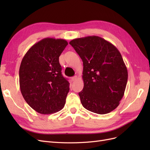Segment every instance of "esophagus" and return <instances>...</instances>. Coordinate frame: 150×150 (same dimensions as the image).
<instances>
[{
    "instance_id": "1",
    "label": "esophagus",
    "mask_w": 150,
    "mask_h": 150,
    "mask_svg": "<svg viewBox=\"0 0 150 150\" xmlns=\"http://www.w3.org/2000/svg\"><path fill=\"white\" fill-rule=\"evenodd\" d=\"M77 78H78V77H77L76 76H73V77H72V78H71V80H72V81H76V80L77 79Z\"/></svg>"
}]
</instances>
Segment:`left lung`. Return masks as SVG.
Instances as JSON below:
<instances>
[{
  "instance_id": "left-lung-1",
  "label": "left lung",
  "mask_w": 150,
  "mask_h": 150,
  "mask_svg": "<svg viewBox=\"0 0 150 150\" xmlns=\"http://www.w3.org/2000/svg\"><path fill=\"white\" fill-rule=\"evenodd\" d=\"M83 62L84 88L79 93L86 110L104 115L120 104L128 81V71L121 53L114 45L98 36L72 40Z\"/></svg>"
}]
</instances>
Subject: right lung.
I'll return each instance as SVG.
<instances>
[{
  "label": "right lung",
  "mask_w": 150,
  "mask_h": 150,
  "mask_svg": "<svg viewBox=\"0 0 150 150\" xmlns=\"http://www.w3.org/2000/svg\"><path fill=\"white\" fill-rule=\"evenodd\" d=\"M68 44L61 39L45 38L33 45L22 59L19 84L22 96L40 114L64 108L69 83L61 74L59 57Z\"/></svg>",
  "instance_id": "add662e5"
}]
</instances>
